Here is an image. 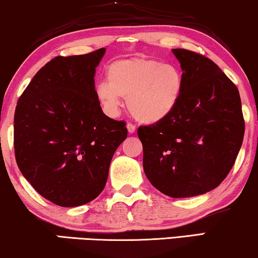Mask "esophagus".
Instances as JSON below:
<instances>
[{
  "mask_svg": "<svg viewBox=\"0 0 258 258\" xmlns=\"http://www.w3.org/2000/svg\"><path fill=\"white\" fill-rule=\"evenodd\" d=\"M126 129H128V132L130 134H133V133H135L136 125L134 124V123H132V122H128V123H126Z\"/></svg>",
  "mask_w": 258,
  "mask_h": 258,
  "instance_id": "1",
  "label": "esophagus"
}]
</instances>
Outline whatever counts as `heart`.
<instances>
[{
    "label": "heart",
    "mask_w": 258,
    "mask_h": 258,
    "mask_svg": "<svg viewBox=\"0 0 258 258\" xmlns=\"http://www.w3.org/2000/svg\"><path fill=\"white\" fill-rule=\"evenodd\" d=\"M184 79L178 67L155 58L137 57L114 61L107 69V81L96 86L104 113L116 116L122 99L130 113L147 124L162 122L173 113L181 99Z\"/></svg>",
    "instance_id": "heart-1"
}]
</instances>
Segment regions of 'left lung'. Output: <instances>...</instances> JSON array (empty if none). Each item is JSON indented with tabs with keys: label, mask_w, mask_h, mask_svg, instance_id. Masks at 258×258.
<instances>
[{
	"label": "left lung",
	"mask_w": 258,
	"mask_h": 258,
	"mask_svg": "<svg viewBox=\"0 0 258 258\" xmlns=\"http://www.w3.org/2000/svg\"><path fill=\"white\" fill-rule=\"evenodd\" d=\"M184 79L181 99L162 122L141 125L143 169L165 196L188 198L218 187L233 167L244 135L238 89L205 55L173 48Z\"/></svg>",
	"instance_id": "1"
}]
</instances>
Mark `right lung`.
<instances>
[{"label":"right lung","mask_w":258,"mask_h":258,"mask_svg":"<svg viewBox=\"0 0 258 258\" xmlns=\"http://www.w3.org/2000/svg\"><path fill=\"white\" fill-rule=\"evenodd\" d=\"M106 48L55 57L17 101L14 147L32 187L61 207L94 200L106 186L111 158L128 135L124 121L103 114L95 69Z\"/></svg>","instance_id":"1"}]
</instances>
